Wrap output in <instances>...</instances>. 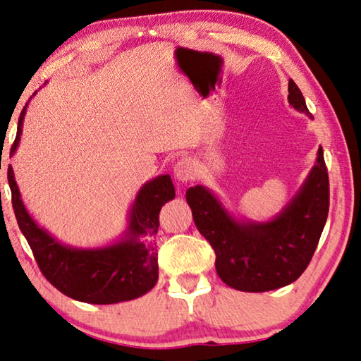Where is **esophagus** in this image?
Wrapping results in <instances>:
<instances>
[{
    "label": "esophagus",
    "mask_w": 361,
    "mask_h": 361,
    "mask_svg": "<svg viewBox=\"0 0 361 361\" xmlns=\"http://www.w3.org/2000/svg\"><path fill=\"white\" fill-rule=\"evenodd\" d=\"M195 173H197V171H195V164L190 158H182L174 164V176L177 180H192L195 177Z\"/></svg>",
    "instance_id": "esophagus-1"
}]
</instances>
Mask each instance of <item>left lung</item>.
<instances>
[{
  "label": "left lung",
  "instance_id": "8db88e82",
  "mask_svg": "<svg viewBox=\"0 0 361 361\" xmlns=\"http://www.w3.org/2000/svg\"><path fill=\"white\" fill-rule=\"evenodd\" d=\"M288 102L310 118L296 82H288ZM198 232L216 252V270L230 288L264 293L296 281L317 250L328 219L329 180L323 149L291 202L269 222L236 221L203 185L185 193Z\"/></svg>",
  "mask_w": 361,
  "mask_h": 361
}]
</instances>
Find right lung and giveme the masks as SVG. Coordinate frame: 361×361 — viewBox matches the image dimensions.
I'll return each instance as SVG.
<instances>
[{
  "label": "right lung",
  "mask_w": 361,
  "mask_h": 361,
  "mask_svg": "<svg viewBox=\"0 0 361 361\" xmlns=\"http://www.w3.org/2000/svg\"><path fill=\"white\" fill-rule=\"evenodd\" d=\"M25 110L27 105L20 111L11 155H14L19 145ZM8 182L17 224L32 247L41 274L65 296L87 304H116L144 296L155 286L158 280L155 245L158 214L161 206L176 197L173 180L168 174L158 176L142 185L129 212V226L123 240L97 250H78L59 243L27 212L11 166Z\"/></svg>",
  "instance_id": "right-lung-1"
}]
</instances>
